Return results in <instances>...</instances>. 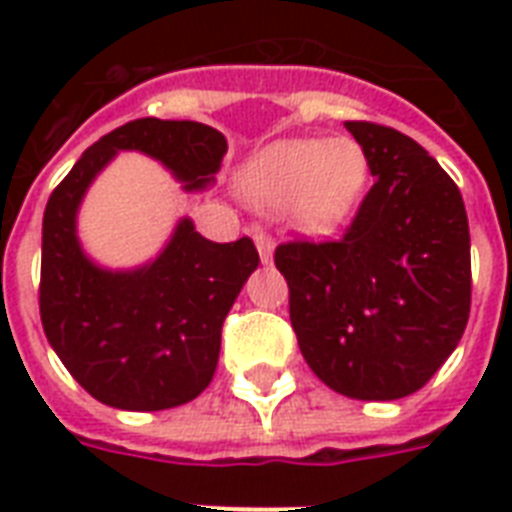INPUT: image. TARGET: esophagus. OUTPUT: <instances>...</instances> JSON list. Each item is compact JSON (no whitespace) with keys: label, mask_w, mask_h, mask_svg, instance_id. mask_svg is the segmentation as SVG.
Returning a JSON list of instances; mask_svg holds the SVG:
<instances>
[{"label":"esophagus","mask_w":512,"mask_h":512,"mask_svg":"<svg viewBox=\"0 0 512 512\" xmlns=\"http://www.w3.org/2000/svg\"><path fill=\"white\" fill-rule=\"evenodd\" d=\"M255 244H257V252H260V260L263 263H271L273 260V239L268 236L265 231L255 228Z\"/></svg>","instance_id":"obj_1"}]
</instances>
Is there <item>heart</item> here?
<instances>
[{"label":"heart","instance_id":"obj_1","mask_svg":"<svg viewBox=\"0 0 512 512\" xmlns=\"http://www.w3.org/2000/svg\"><path fill=\"white\" fill-rule=\"evenodd\" d=\"M366 180L356 140H281L257 151L241 172V191L260 207L295 204L297 220L327 231L348 215Z\"/></svg>","mask_w":512,"mask_h":512}]
</instances>
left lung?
<instances>
[{
  "instance_id": "obj_1",
  "label": "left lung",
  "mask_w": 512,
  "mask_h": 512,
  "mask_svg": "<svg viewBox=\"0 0 512 512\" xmlns=\"http://www.w3.org/2000/svg\"><path fill=\"white\" fill-rule=\"evenodd\" d=\"M345 127L372 188L340 239L284 241L273 263L313 374L342 396L393 401L420 390L468 327V215L457 183L409 135Z\"/></svg>"
}]
</instances>
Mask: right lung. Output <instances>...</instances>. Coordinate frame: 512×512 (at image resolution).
I'll list each match as a JSON object with an SVG mask.
<instances>
[{
    "label": "right lung",
    "instance_id": "add662e5",
    "mask_svg": "<svg viewBox=\"0 0 512 512\" xmlns=\"http://www.w3.org/2000/svg\"><path fill=\"white\" fill-rule=\"evenodd\" d=\"M122 148L159 159L191 191L212 183L228 143L207 124L135 119L87 148L44 209V335L100 404L159 412L188 404L212 382L223 321L260 255L249 236L217 244L183 220L162 255L140 271L92 265L76 241V207L92 177Z\"/></svg>",
    "mask_w": 512,
    "mask_h": 512
}]
</instances>
